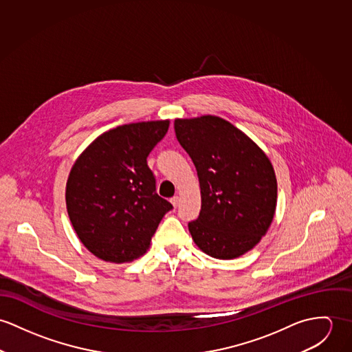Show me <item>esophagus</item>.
<instances>
[{
    "label": "esophagus",
    "mask_w": 352,
    "mask_h": 352,
    "mask_svg": "<svg viewBox=\"0 0 352 352\" xmlns=\"http://www.w3.org/2000/svg\"><path fill=\"white\" fill-rule=\"evenodd\" d=\"M170 201H171V204H173V206H174V208H177V206L179 205V197H178V195L173 197Z\"/></svg>",
    "instance_id": "34e87169"
}]
</instances>
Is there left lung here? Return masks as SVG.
Segmentation results:
<instances>
[{
    "mask_svg": "<svg viewBox=\"0 0 352 352\" xmlns=\"http://www.w3.org/2000/svg\"><path fill=\"white\" fill-rule=\"evenodd\" d=\"M177 139L195 163L201 210L189 231L217 259H234L267 232L276 205V179L265 153L217 116L177 118Z\"/></svg>",
    "mask_w": 352,
    "mask_h": 352,
    "instance_id": "left-lung-1",
    "label": "left lung"
}]
</instances>
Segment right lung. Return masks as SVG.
I'll use <instances>...</instances> for the list:
<instances>
[{
    "instance_id": "right-lung-1",
    "label": "right lung",
    "mask_w": 352,
    "mask_h": 352,
    "mask_svg": "<svg viewBox=\"0 0 352 352\" xmlns=\"http://www.w3.org/2000/svg\"><path fill=\"white\" fill-rule=\"evenodd\" d=\"M168 120L120 125L98 136L74 163L66 186L70 221L97 258L124 263L143 255L173 205L159 197L147 157Z\"/></svg>"
}]
</instances>
